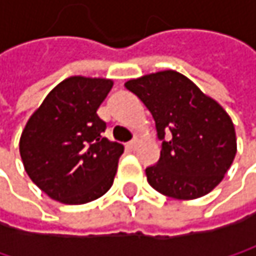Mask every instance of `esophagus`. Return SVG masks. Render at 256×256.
Here are the masks:
<instances>
[{
  "label": "esophagus",
  "mask_w": 256,
  "mask_h": 256,
  "mask_svg": "<svg viewBox=\"0 0 256 256\" xmlns=\"http://www.w3.org/2000/svg\"><path fill=\"white\" fill-rule=\"evenodd\" d=\"M138 139H133V140H130L128 144V150H136V146H138Z\"/></svg>",
  "instance_id": "obj_1"
}]
</instances>
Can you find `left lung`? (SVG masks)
I'll return each instance as SVG.
<instances>
[{
    "label": "left lung",
    "mask_w": 256,
    "mask_h": 256,
    "mask_svg": "<svg viewBox=\"0 0 256 256\" xmlns=\"http://www.w3.org/2000/svg\"><path fill=\"white\" fill-rule=\"evenodd\" d=\"M124 86L148 108L162 140L158 162L145 169L148 184L178 200L210 192L237 151L234 124L224 108L176 71L128 80Z\"/></svg>",
    "instance_id": "left-lung-1"
}]
</instances>
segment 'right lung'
<instances>
[{"label":"right lung","mask_w":256,"mask_h":256,"mask_svg":"<svg viewBox=\"0 0 256 256\" xmlns=\"http://www.w3.org/2000/svg\"><path fill=\"white\" fill-rule=\"evenodd\" d=\"M111 88L105 78H66L28 120L20 157L32 182L53 200L84 204L111 188L124 146L102 136L106 123L96 114Z\"/></svg>","instance_id":"add662e5"}]
</instances>
